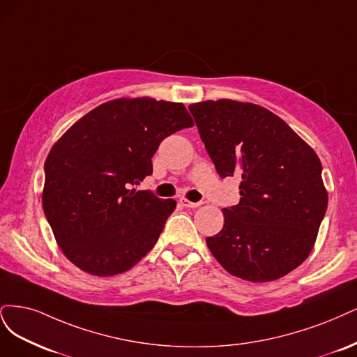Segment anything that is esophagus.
<instances>
[{"label": "esophagus", "mask_w": 357, "mask_h": 357, "mask_svg": "<svg viewBox=\"0 0 357 357\" xmlns=\"http://www.w3.org/2000/svg\"><path fill=\"white\" fill-rule=\"evenodd\" d=\"M179 203L183 206V208H199V206L202 204V202H190L185 197H181Z\"/></svg>", "instance_id": "obj_1"}]
</instances>
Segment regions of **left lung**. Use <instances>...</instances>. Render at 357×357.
Instances as JSON below:
<instances>
[{"mask_svg":"<svg viewBox=\"0 0 357 357\" xmlns=\"http://www.w3.org/2000/svg\"><path fill=\"white\" fill-rule=\"evenodd\" d=\"M190 111L218 175L241 178L240 203L222 209L224 228L206 238L212 255L240 279L283 278L307 259L326 213L317 154L255 103L204 100Z\"/></svg>","mask_w":357,"mask_h":357,"instance_id":"obj_1","label":"left lung"}]
</instances>
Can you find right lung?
Segmentation results:
<instances>
[{
	"label": "right lung",
	"mask_w": 357,
	"mask_h": 357,
	"mask_svg": "<svg viewBox=\"0 0 357 357\" xmlns=\"http://www.w3.org/2000/svg\"><path fill=\"white\" fill-rule=\"evenodd\" d=\"M194 126L182 103L114 99L57 141L44 163L43 209L63 255L89 274L130 270L154 248L174 199L132 188L153 174L165 137Z\"/></svg>",
	"instance_id": "obj_1"
}]
</instances>
